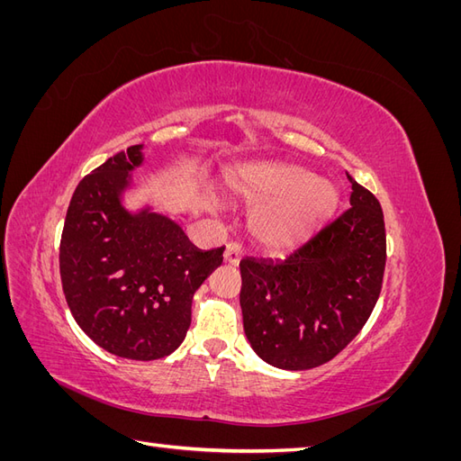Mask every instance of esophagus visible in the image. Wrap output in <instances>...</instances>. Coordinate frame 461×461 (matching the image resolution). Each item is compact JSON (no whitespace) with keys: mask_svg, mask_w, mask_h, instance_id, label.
Wrapping results in <instances>:
<instances>
[{"mask_svg":"<svg viewBox=\"0 0 461 461\" xmlns=\"http://www.w3.org/2000/svg\"><path fill=\"white\" fill-rule=\"evenodd\" d=\"M242 254H244V249L239 242H229L225 248V261L230 265H239Z\"/></svg>","mask_w":461,"mask_h":461,"instance_id":"esophagus-1","label":"esophagus"}]
</instances>
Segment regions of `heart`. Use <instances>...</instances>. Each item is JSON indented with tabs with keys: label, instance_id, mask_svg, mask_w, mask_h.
<instances>
[{
	"label": "heart",
	"instance_id": "obj_1",
	"mask_svg": "<svg viewBox=\"0 0 461 461\" xmlns=\"http://www.w3.org/2000/svg\"><path fill=\"white\" fill-rule=\"evenodd\" d=\"M239 188L259 205L249 217L254 239L269 249H288L310 239L332 215L339 192L302 167L263 163L242 171Z\"/></svg>",
	"mask_w": 461,
	"mask_h": 461
}]
</instances>
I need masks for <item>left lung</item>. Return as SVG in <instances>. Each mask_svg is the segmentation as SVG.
<instances>
[{
    "label": "left lung",
    "instance_id": "8db88e82",
    "mask_svg": "<svg viewBox=\"0 0 461 461\" xmlns=\"http://www.w3.org/2000/svg\"><path fill=\"white\" fill-rule=\"evenodd\" d=\"M352 185L350 207L286 259L240 261L244 332L278 369L330 361L364 329L381 294L386 232L379 200Z\"/></svg>",
    "mask_w": 461,
    "mask_h": 461
}]
</instances>
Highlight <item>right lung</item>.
<instances>
[{
    "mask_svg": "<svg viewBox=\"0 0 461 461\" xmlns=\"http://www.w3.org/2000/svg\"><path fill=\"white\" fill-rule=\"evenodd\" d=\"M142 146L119 151L80 180L67 209L59 273L78 327L109 354L149 361L185 340L192 298L222 263L225 246L194 248L169 217L131 213L121 194Z\"/></svg>",
    "mask_w": 461,
    "mask_h": 461,
    "instance_id": "right-lung-1",
    "label": "right lung"
}]
</instances>
